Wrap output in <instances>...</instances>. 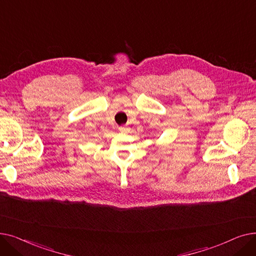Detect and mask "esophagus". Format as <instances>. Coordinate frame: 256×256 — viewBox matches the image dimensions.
<instances>
[{
  "instance_id": "obj_1",
  "label": "esophagus",
  "mask_w": 256,
  "mask_h": 256,
  "mask_svg": "<svg viewBox=\"0 0 256 256\" xmlns=\"http://www.w3.org/2000/svg\"><path fill=\"white\" fill-rule=\"evenodd\" d=\"M118 130H120V132H127V131H128V129H127L126 127H124V126H120V127L118 128Z\"/></svg>"
}]
</instances>
